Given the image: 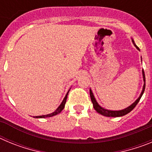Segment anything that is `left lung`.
Here are the masks:
<instances>
[{
	"label": "left lung",
	"mask_w": 152,
	"mask_h": 152,
	"mask_svg": "<svg viewBox=\"0 0 152 152\" xmlns=\"http://www.w3.org/2000/svg\"><path fill=\"white\" fill-rule=\"evenodd\" d=\"M132 43L133 45H135V47L139 51H140L139 48L135 45V42H134L133 39L132 38ZM142 58V57H141ZM142 77H143V80H144V85H143V88H142V91L141 92L140 95L138 97L136 100L133 103H132L131 105L129 106L128 107H126V108L123 109V110H107V109L103 108L101 106L99 105V103H97V101L96 100L94 97V95L93 94L92 91L91 89H90V95H91V101H92L93 103V106H94V108L95 110L98 113L101 114L103 116H108V117H119V116H123L126 115L127 113L131 112L134 108H135V106L138 104L139 101L140 100L141 97H142V94H143V93L145 91V73H144V71L142 70Z\"/></svg>",
	"instance_id": "8db88e82"
}]
</instances>
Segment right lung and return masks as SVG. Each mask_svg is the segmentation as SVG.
I'll return each instance as SVG.
<instances>
[{
    "instance_id": "1",
    "label": "right lung",
    "mask_w": 152,
    "mask_h": 152,
    "mask_svg": "<svg viewBox=\"0 0 152 152\" xmlns=\"http://www.w3.org/2000/svg\"><path fill=\"white\" fill-rule=\"evenodd\" d=\"M71 89V88H70ZM69 89V91H70ZM69 91H68V93L66 94V95H65V96H64V98L63 99L62 102L61 103V104L59 105V107H58L57 109H56V110L54 111L53 113H52L50 114H47V115H42V116H33L34 118H47V117H52V116H56V115H57V114L60 113L61 112V110H62L64 108V105H65V103H66V100H67V97H68V92H69Z\"/></svg>"
}]
</instances>
